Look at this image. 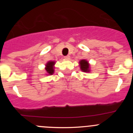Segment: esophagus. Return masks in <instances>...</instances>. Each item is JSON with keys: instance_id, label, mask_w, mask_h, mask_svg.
<instances>
[{"instance_id": "34e87169", "label": "esophagus", "mask_w": 133, "mask_h": 133, "mask_svg": "<svg viewBox=\"0 0 133 133\" xmlns=\"http://www.w3.org/2000/svg\"><path fill=\"white\" fill-rule=\"evenodd\" d=\"M64 58H65V60H69V59H70V56L69 55L65 56V57H64Z\"/></svg>"}]
</instances>
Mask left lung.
<instances>
[{
    "label": "left lung",
    "mask_w": 133,
    "mask_h": 133,
    "mask_svg": "<svg viewBox=\"0 0 133 133\" xmlns=\"http://www.w3.org/2000/svg\"><path fill=\"white\" fill-rule=\"evenodd\" d=\"M79 64H80V69L83 72H85V73L90 72V65L86 60H81L79 62Z\"/></svg>",
    "instance_id": "left-lung-1"
}]
</instances>
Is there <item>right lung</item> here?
I'll return each instance as SVG.
<instances>
[{
	"instance_id": "obj_1",
	"label": "right lung",
	"mask_w": 133,
	"mask_h": 133,
	"mask_svg": "<svg viewBox=\"0 0 133 133\" xmlns=\"http://www.w3.org/2000/svg\"><path fill=\"white\" fill-rule=\"evenodd\" d=\"M55 64V62L49 61L45 65V71H46L48 75H53L54 73V65Z\"/></svg>"
}]
</instances>
